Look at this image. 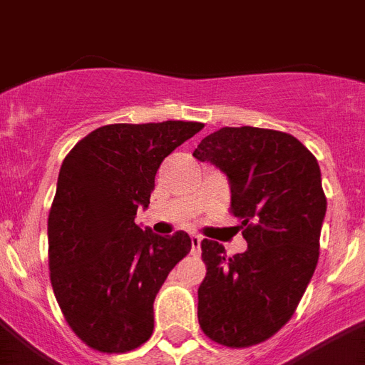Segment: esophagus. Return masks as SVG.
Instances as JSON below:
<instances>
[{
    "label": "esophagus",
    "instance_id": "esophagus-1",
    "mask_svg": "<svg viewBox=\"0 0 365 365\" xmlns=\"http://www.w3.org/2000/svg\"><path fill=\"white\" fill-rule=\"evenodd\" d=\"M200 243H202V237L200 235H192L191 237V252L197 256L200 254Z\"/></svg>",
    "mask_w": 365,
    "mask_h": 365
}]
</instances>
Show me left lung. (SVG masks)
I'll return each instance as SVG.
<instances>
[{
    "mask_svg": "<svg viewBox=\"0 0 365 365\" xmlns=\"http://www.w3.org/2000/svg\"><path fill=\"white\" fill-rule=\"evenodd\" d=\"M192 155L228 176L230 213L249 243L235 256L217 241L200 243L198 323L225 347H252L292 319L319 259L327 211L319 165L289 133L250 125L213 131Z\"/></svg>",
    "mask_w": 365,
    "mask_h": 365,
    "instance_id": "1",
    "label": "left lung"
}]
</instances>
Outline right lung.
<instances>
[{
    "instance_id": "add662e5",
    "label": "right lung",
    "mask_w": 365,
    "mask_h": 365,
    "mask_svg": "<svg viewBox=\"0 0 365 365\" xmlns=\"http://www.w3.org/2000/svg\"><path fill=\"white\" fill-rule=\"evenodd\" d=\"M204 128L165 120L107 124L61 165L48 217L55 299L73 334L100 353H128L154 332V299L191 250L185 232L161 237L135 225L168 154Z\"/></svg>"
}]
</instances>
